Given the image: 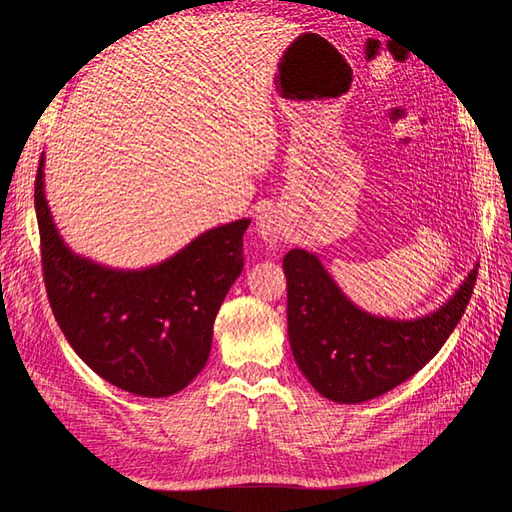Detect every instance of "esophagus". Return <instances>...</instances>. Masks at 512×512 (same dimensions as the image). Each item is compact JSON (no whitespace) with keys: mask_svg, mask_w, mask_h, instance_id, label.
I'll return each instance as SVG.
<instances>
[{"mask_svg":"<svg viewBox=\"0 0 512 512\" xmlns=\"http://www.w3.org/2000/svg\"><path fill=\"white\" fill-rule=\"evenodd\" d=\"M256 226H258V235L265 239L269 245L282 241L286 237L284 218H282V213L277 211L275 207L262 209L260 215H258V220H256Z\"/></svg>","mask_w":512,"mask_h":512,"instance_id":"esophagus-1","label":"esophagus"}]
</instances>
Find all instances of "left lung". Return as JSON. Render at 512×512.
<instances>
[{
    "label": "left lung",
    "mask_w": 512,
    "mask_h": 512,
    "mask_svg": "<svg viewBox=\"0 0 512 512\" xmlns=\"http://www.w3.org/2000/svg\"><path fill=\"white\" fill-rule=\"evenodd\" d=\"M284 273L294 361L320 395L339 404H361L406 382L438 354L466 312L478 265L451 301L416 320L361 312L305 250L284 256Z\"/></svg>",
    "instance_id": "1"
}]
</instances>
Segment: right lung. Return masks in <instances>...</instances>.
<instances>
[{"label":"right lung","mask_w":512,"mask_h":512,"mask_svg":"<svg viewBox=\"0 0 512 512\" xmlns=\"http://www.w3.org/2000/svg\"><path fill=\"white\" fill-rule=\"evenodd\" d=\"M44 156L34 203L42 275L55 320L74 352L119 389L166 397L205 367L218 309L243 269L250 220L224 224L143 271H115L74 256L44 198Z\"/></svg>","instance_id":"obj_1"}]
</instances>
